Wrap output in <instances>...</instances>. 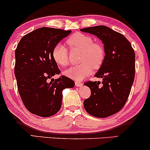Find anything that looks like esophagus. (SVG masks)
Segmentation results:
<instances>
[{
  "instance_id": "esophagus-1",
  "label": "esophagus",
  "mask_w": 150,
  "mask_h": 150,
  "mask_svg": "<svg viewBox=\"0 0 150 150\" xmlns=\"http://www.w3.org/2000/svg\"><path fill=\"white\" fill-rule=\"evenodd\" d=\"M82 85H83V84H82V82H78V81H76V82H75V85H76L77 87H82Z\"/></svg>"
}]
</instances>
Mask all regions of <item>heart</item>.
I'll list each match as a JSON object with an SVG mask.
<instances>
[{
	"label": "heart",
	"instance_id": "1",
	"mask_svg": "<svg viewBox=\"0 0 150 150\" xmlns=\"http://www.w3.org/2000/svg\"><path fill=\"white\" fill-rule=\"evenodd\" d=\"M67 44L70 49L81 51L79 60L80 64L74 65L65 71L68 77L81 80L92 72V68L98 69L104 63L105 50L99 43L94 42L91 37L82 33H75L68 38ZM52 58L58 65L65 67L69 63L68 49L64 45L58 44L52 50Z\"/></svg>",
	"mask_w": 150,
	"mask_h": 150
}]
</instances>
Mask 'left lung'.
Wrapping results in <instances>:
<instances>
[{
	"mask_svg": "<svg viewBox=\"0 0 150 150\" xmlns=\"http://www.w3.org/2000/svg\"><path fill=\"white\" fill-rule=\"evenodd\" d=\"M80 31L94 34L104 44L105 58L94 76L102 82H89L91 96L84 101L89 114L106 118L120 111L128 99L134 81L135 55L131 44L123 34L106 26L87 27Z\"/></svg>",
	"mask_w": 150,
	"mask_h": 150,
	"instance_id": "left-lung-1",
	"label": "left lung"
}]
</instances>
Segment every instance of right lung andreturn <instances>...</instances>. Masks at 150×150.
<instances>
[{
  "label": "right lung",
  "mask_w": 150,
  "mask_h": 150,
  "mask_svg": "<svg viewBox=\"0 0 150 150\" xmlns=\"http://www.w3.org/2000/svg\"><path fill=\"white\" fill-rule=\"evenodd\" d=\"M71 31L42 27L20 39L15 50V75L22 102L30 112L41 117L56 114L61 107L63 90L75 82L62 75L52 58V50ZM49 79L53 81L47 82Z\"/></svg>",
  "instance_id": "add662e5"
}]
</instances>
